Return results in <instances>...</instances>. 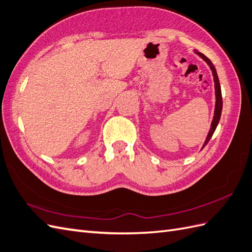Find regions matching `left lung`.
<instances>
[{
  "label": "left lung",
  "mask_w": 252,
  "mask_h": 252,
  "mask_svg": "<svg viewBox=\"0 0 252 252\" xmlns=\"http://www.w3.org/2000/svg\"><path fill=\"white\" fill-rule=\"evenodd\" d=\"M196 54L202 57V58L208 63V65L210 66L211 70H212V75H213V79H214V84H215V97H217V101H215V110H214V116H213V120H212V124H211V128L209 133H208L207 136V139L204 143V147L207 145L208 142H209L210 138L212 137V135L215 131V128H217L218 125H219V121L220 118V114H221V109H222V98H221V92H220V81H219V77L217 74V70H215V67L213 65V63L210 61V59H208L205 55H203L202 53H198L196 52ZM203 147V148H204Z\"/></svg>",
  "instance_id": "1"
}]
</instances>
